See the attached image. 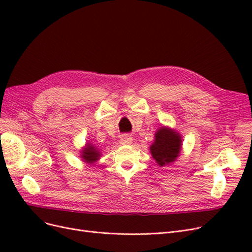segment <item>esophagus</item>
<instances>
[{
    "label": "esophagus",
    "mask_w": 252,
    "mask_h": 252,
    "mask_svg": "<svg viewBox=\"0 0 252 252\" xmlns=\"http://www.w3.org/2000/svg\"><path fill=\"white\" fill-rule=\"evenodd\" d=\"M120 143L122 145H130L132 143V138L129 134H123L121 135Z\"/></svg>",
    "instance_id": "esophagus-1"
}]
</instances>
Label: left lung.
<instances>
[{
  "label": "left lung",
  "mask_w": 252,
  "mask_h": 252,
  "mask_svg": "<svg viewBox=\"0 0 252 252\" xmlns=\"http://www.w3.org/2000/svg\"><path fill=\"white\" fill-rule=\"evenodd\" d=\"M182 136L170 127H159L155 133V141L150 145V154L159 167L177 161L182 151Z\"/></svg>",
  "instance_id": "1"
}]
</instances>
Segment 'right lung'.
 <instances>
[{
	"mask_svg": "<svg viewBox=\"0 0 252 252\" xmlns=\"http://www.w3.org/2000/svg\"><path fill=\"white\" fill-rule=\"evenodd\" d=\"M80 158L82 161L87 165H94L102 157L101 149L97 148L94 144L87 142L81 151Z\"/></svg>",
	"mask_w": 252,
	"mask_h": 252,
	"instance_id": "1",
	"label": "right lung"
}]
</instances>
